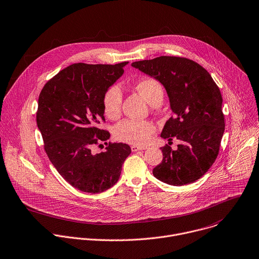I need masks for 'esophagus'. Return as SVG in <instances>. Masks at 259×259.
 Masks as SVG:
<instances>
[{"label": "esophagus", "instance_id": "obj_1", "mask_svg": "<svg viewBox=\"0 0 259 259\" xmlns=\"http://www.w3.org/2000/svg\"><path fill=\"white\" fill-rule=\"evenodd\" d=\"M147 146H138V145H132L131 146V150L132 151H138V150H144L146 149Z\"/></svg>", "mask_w": 259, "mask_h": 259}]
</instances>
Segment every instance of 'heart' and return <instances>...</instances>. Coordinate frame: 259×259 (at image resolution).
I'll list each match as a JSON object with an SVG mask.
<instances>
[{
	"mask_svg": "<svg viewBox=\"0 0 259 259\" xmlns=\"http://www.w3.org/2000/svg\"><path fill=\"white\" fill-rule=\"evenodd\" d=\"M134 89L139 93L150 106H159L163 101V89L161 84L152 78L139 80ZM123 95L118 85H112L106 90L102 98L105 115L112 120L118 119L122 112ZM155 127L149 121L125 119L119 122L114 128L115 137L123 142L135 145L147 143L153 134Z\"/></svg>",
	"mask_w": 259,
	"mask_h": 259,
	"instance_id": "obj_1",
	"label": "heart"
}]
</instances>
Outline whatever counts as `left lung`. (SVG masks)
I'll use <instances>...</instances> for the list:
<instances>
[{"label":"left lung","mask_w":259,"mask_h":259,"mask_svg":"<svg viewBox=\"0 0 259 259\" xmlns=\"http://www.w3.org/2000/svg\"><path fill=\"white\" fill-rule=\"evenodd\" d=\"M132 66L163 85L174 115L160 136L182 141L176 150L160 147L162 160L153 176L173 186L195 182L214 162L225 131L220 89L202 66L186 58L160 56Z\"/></svg>","instance_id":"obj_1"}]
</instances>
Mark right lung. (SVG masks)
I'll return each instance as SVG.
<instances>
[{"label": "right lung", "instance_id": "right-lung-1", "mask_svg": "<svg viewBox=\"0 0 259 259\" xmlns=\"http://www.w3.org/2000/svg\"><path fill=\"white\" fill-rule=\"evenodd\" d=\"M127 64H72L50 79L39 94L36 123L45 150L59 174L82 192L101 193L114 186L131 153L128 144L111 142H106V151L93 152L95 145L110 138L99 127L105 122L103 95Z\"/></svg>", "mask_w": 259, "mask_h": 259}]
</instances>
